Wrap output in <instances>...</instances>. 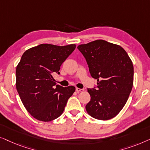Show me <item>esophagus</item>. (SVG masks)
Segmentation results:
<instances>
[{
	"instance_id": "1",
	"label": "esophagus",
	"mask_w": 150,
	"mask_h": 150,
	"mask_svg": "<svg viewBox=\"0 0 150 150\" xmlns=\"http://www.w3.org/2000/svg\"><path fill=\"white\" fill-rule=\"evenodd\" d=\"M83 91H84V89H80V88H76V92H77V93H79V92H82Z\"/></svg>"
}]
</instances>
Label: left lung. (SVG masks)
Listing matches in <instances>:
<instances>
[{
    "mask_svg": "<svg viewBox=\"0 0 150 150\" xmlns=\"http://www.w3.org/2000/svg\"><path fill=\"white\" fill-rule=\"evenodd\" d=\"M90 73L97 79L96 89H88L91 99L86 109L90 116L108 120L120 112L133 86L132 62L121 46L104 40L78 45Z\"/></svg>",
    "mask_w": 150,
    "mask_h": 150,
    "instance_id": "8db88e82",
    "label": "left lung"
}]
</instances>
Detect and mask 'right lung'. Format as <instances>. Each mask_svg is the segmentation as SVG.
<instances>
[{
	"mask_svg": "<svg viewBox=\"0 0 150 150\" xmlns=\"http://www.w3.org/2000/svg\"><path fill=\"white\" fill-rule=\"evenodd\" d=\"M76 47L43 43L27 50L16 67V89L28 112L35 119L50 122L64 111L75 91L73 86H56L53 75Z\"/></svg>",
	"mask_w": 150,
	"mask_h": 150,
	"instance_id": "add662e5",
	"label": "right lung"
}]
</instances>
